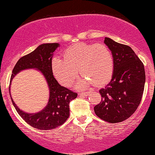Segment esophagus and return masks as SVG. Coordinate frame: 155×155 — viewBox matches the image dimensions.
Here are the masks:
<instances>
[{
    "label": "esophagus",
    "instance_id": "1",
    "mask_svg": "<svg viewBox=\"0 0 155 155\" xmlns=\"http://www.w3.org/2000/svg\"><path fill=\"white\" fill-rule=\"evenodd\" d=\"M89 94V92H79V95H84V96H86V95H87Z\"/></svg>",
    "mask_w": 155,
    "mask_h": 155
}]
</instances>
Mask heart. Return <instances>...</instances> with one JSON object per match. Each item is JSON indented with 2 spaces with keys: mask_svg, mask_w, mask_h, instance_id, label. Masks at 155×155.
Segmentation results:
<instances>
[{
  "mask_svg": "<svg viewBox=\"0 0 155 155\" xmlns=\"http://www.w3.org/2000/svg\"><path fill=\"white\" fill-rule=\"evenodd\" d=\"M114 68L111 51L104 44L79 43L68 47L63 58L54 57L51 60L53 74L61 84L68 87L77 78L78 70L82 74L76 87L84 90L95 82L101 85L111 77Z\"/></svg>",
  "mask_w": 155,
  "mask_h": 155,
  "instance_id": "obj_1",
  "label": "heart"
}]
</instances>
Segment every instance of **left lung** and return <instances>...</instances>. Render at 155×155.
<instances>
[{
  "instance_id": "left-lung-1",
  "label": "left lung",
  "mask_w": 155,
  "mask_h": 155,
  "mask_svg": "<svg viewBox=\"0 0 155 155\" xmlns=\"http://www.w3.org/2000/svg\"><path fill=\"white\" fill-rule=\"evenodd\" d=\"M104 43L111 51L114 68L111 81L99 91L102 100L94 111L99 118L117 123L129 118L140 104L144 90L145 70L129 46L107 37Z\"/></svg>"
}]
</instances>
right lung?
Listing matches in <instances>:
<instances>
[{"label":"right lung","instance_id":"obj_1","mask_svg":"<svg viewBox=\"0 0 155 155\" xmlns=\"http://www.w3.org/2000/svg\"><path fill=\"white\" fill-rule=\"evenodd\" d=\"M59 47L58 43L41 44L34 51L21 58L12 71L10 85L12 79L18 73L27 69L38 70L41 73L47 83L49 90V101L43 109L36 113L23 111L11 97L17 113L27 123L34 128L48 130L63 124L70 115L69 104L77 97L76 92L59 84L53 75L51 59L54 51ZM10 96L12 97L11 92Z\"/></svg>","mask_w":155,"mask_h":155}]
</instances>
